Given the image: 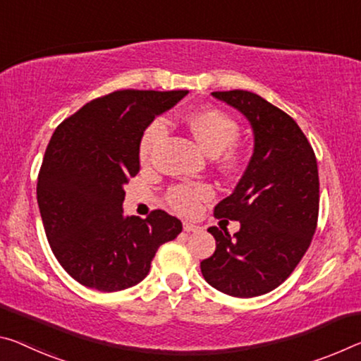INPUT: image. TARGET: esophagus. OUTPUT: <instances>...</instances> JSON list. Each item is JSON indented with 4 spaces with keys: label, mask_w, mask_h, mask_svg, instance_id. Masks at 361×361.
<instances>
[{
    "label": "esophagus",
    "mask_w": 361,
    "mask_h": 361,
    "mask_svg": "<svg viewBox=\"0 0 361 361\" xmlns=\"http://www.w3.org/2000/svg\"><path fill=\"white\" fill-rule=\"evenodd\" d=\"M183 230H185L186 233H196V231L201 230V228L196 226V225H192V223L185 221V223H183Z\"/></svg>",
    "instance_id": "34e87169"
}]
</instances>
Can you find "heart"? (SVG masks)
I'll return each mask as SVG.
<instances>
[{"label":"heart","mask_w":361,"mask_h":361,"mask_svg":"<svg viewBox=\"0 0 361 361\" xmlns=\"http://www.w3.org/2000/svg\"><path fill=\"white\" fill-rule=\"evenodd\" d=\"M186 122L191 133L194 135V138L197 140L199 145L210 156H219L220 152L225 151L226 147H230L236 141L239 135L236 120L228 116L226 112L220 111V109H201V111L192 112L186 118ZM167 131V120L162 117L154 118L147 125L140 140V157L142 160H147L151 157L154 147L164 140ZM225 160L228 164L233 162L231 151L226 154ZM210 196L212 188L209 185H204V183H197V185H178L169 191L170 204L176 210L181 212V214H194L199 207V202L205 201Z\"/></svg>","instance_id":"obj_1"}]
</instances>
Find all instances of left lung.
<instances>
[{"label": "left lung", "instance_id": "obj_1", "mask_svg": "<svg viewBox=\"0 0 361 361\" xmlns=\"http://www.w3.org/2000/svg\"><path fill=\"white\" fill-rule=\"evenodd\" d=\"M212 96L249 120L254 154L231 196L214 210L241 228L233 236L209 228L216 249L201 271L215 289L247 299L276 289L305 255L318 221V165L304 131L281 109L244 90Z\"/></svg>", "mask_w": 361, "mask_h": 361}]
</instances>
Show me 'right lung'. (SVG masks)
Segmentation results:
<instances>
[{"instance_id": "right-lung-1", "label": "right lung", "mask_w": 361, "mask_h": 361, "mask_svg": "<svg viewBox=\"0 0 361 361\" xmlns=\"http://www.w3.org/2000/svg\"><path fill=\"white\" fill-rule=\"evenodd\" d=\"M188 94L120 90L85 104L51 136L38 173L44 233L80 284L116 293L138 284L164 243L183 230L164 210L123 215V186L140 171V140L154 118Z\"/></svg>"}]
</instances>
